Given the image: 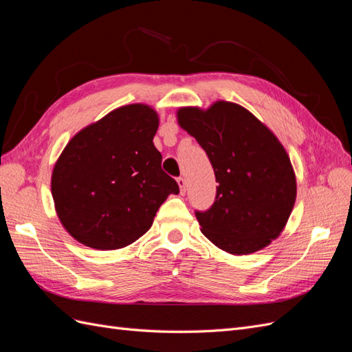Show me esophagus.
<instances>
[{
	"label": "esophagus",
	"mask_w": 352,
	"mask_h": 352,
	"mask_svg": "<svg viewBox=\"0 0 352 352\" xmlns=\"http://www.w3.org/2000/svg\"><path fill=\"white\" fill-rule=\"evenodd\" d=\"M176 180H177V185H179V188H180V194H185V190H186V180H185L182 176L177 177Z\"/></svg>",
	"instance_id": "1"
}]
</instances>
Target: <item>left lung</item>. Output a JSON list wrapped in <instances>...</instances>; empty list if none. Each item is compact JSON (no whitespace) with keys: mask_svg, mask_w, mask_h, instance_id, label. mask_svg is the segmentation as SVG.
I'll return each instance as SVG.
<instances>
[{"mask_svg":"<svg viewBox=\"0 0 352 352\" xmlns=\"http://www.w3.org/2000/svg\"><path fill=\"white\" fill-rule=\"evenodd\" d=\"M177 120L204 148L219 184L212 206L195 211L201 232L235 255L267 247L280 235L296 198L294 168L278 138L228 101L206 111L184 107Z\"/></svg>","mask_w":352,"mask_h":352,"instance_id":"1","label":"left lung"}]
</instances>
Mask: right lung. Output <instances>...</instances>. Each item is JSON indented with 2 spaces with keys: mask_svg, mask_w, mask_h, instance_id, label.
Segmentation results:
<instances>
[{
  "mask_svg": "<svg viewBox=\"0 0 352 352\" xmlns=\"http://www.w3.org/2000/svg\"><path fill=\"white\" fill-rule=\"evenodd\" d=\"M157 113L131 104L72 138L52 170L51 192L61 225L80 243L117 250L151 228L179 186L154 146Z\"/></svg>",
  "mask_w": 352,
  "mask_h": 352,
  "instance_id": "right-lung-1",
  "label": "right lung"
}]
</instances>
